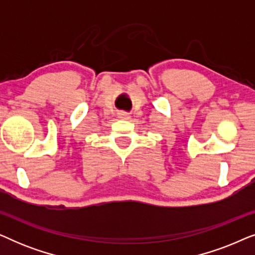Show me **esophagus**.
<instances>
[{
    "label": "esophagus",
    "mask_w": 255,
    "mask_h": 255,
    "mask_svg": "<svg viewBox=\"0 0 255 255\" xmlns=\"http://www.w3.org/2000/svg\"><path fill=\"white\" fill-rule=\"evenodd\" d=\"M118 118H121V120H128L130 116H128V113H124V111H122V113L118 114Z\"/></svg>",
    "instance_id": "1"
}]
</instances>
